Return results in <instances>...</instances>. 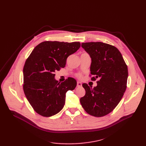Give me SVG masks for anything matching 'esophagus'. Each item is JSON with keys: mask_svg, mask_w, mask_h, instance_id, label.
<instances>
[{"mask_svg": "<svg viewBox=\"0 0 146 146\" xmlns=\"http://www.w3.org/2000/svg\"><path fill=\"white\" fill-rule=\"evenodd\" d=\"M82 85V84L80 82H77V86L78 87H81Z\"/></svg>", "mask_w": 146, "mask_h": 146, "instance_id": "1", "label": "esophagus"}]
</instances>
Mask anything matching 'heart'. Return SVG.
Segmentation results:
<instances>
[{
  "mask_svg": "<svg viewBox=\"0 0 146 146\" xmlns=\"http://www.w3.org/2000/svg\"><path fill=\"white\" fill-rule=\"evenodd\" d=\"M78 77L79 78H80L82 77V75H81V74H78Z\"/></svg>",
  "mask_w": 146,
  "mask_h": 146,
  "instance_id": "1",
  "label": "heart"
}]
</instances>
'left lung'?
I'll return each mask as SVG.
<instances>
[{"mask_svg":"<svg viewBox=\"0 0 146 146\" xmlns=\"http://www.w3.org/2000/svg\"><path fill=\"white\" fill-rule=\"evenodd\" d=\"M89 54L92 63L91 80L97 81L93 89L88 84L82 86L85 95L80 99L85 111L90 115L104 117L112 112L119 104L127 88L128 68L122 54L113 45L101 42L82 43Z\"/></svg>","mask_w":146,"mask_h":146,"instance_id":"obj_1","label":"left lung"}]
</instances>
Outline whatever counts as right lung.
Wrapping results in <instances>:
<instances>
[{
    "instance_id": "obj_1",
    "label": "right lung",
    "mask_w": 146,
    "mask_h": 146,
    "mask_svg": "<svg viewBox=\"0 0 146 146\" xmlns=\"http://www.w3.org/2000/svg\"><path fill=\"white\" fill-rule=\"evenodd\" d=\"M79 42L44 41L36 45L23 69L24 94L34 111L49 117L63 109L66 94L75 89L77 82L68 78L60 83L54 72L65 67L67 57L77 51Z\"/></svg>"
}]
</instances>
